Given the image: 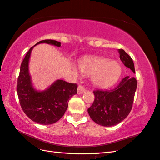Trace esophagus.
<instances>
[{"instance_id":"34e87169","label":"esophagus","mask_w":160,"mask_h":160,"mask_svg":"<svg viewBox=\"0 0 160 160\" xmlns=\"http://www.w3.org/2000/svg\"><path fill=\"white\" fill-rule=\"evenodd\" d=\"M86 92L85 87L82 85H79L78 87V93H83Z\"/></svg>"}]
</instances>
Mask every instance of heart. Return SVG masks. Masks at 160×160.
Wrapping results in <instances>:
<instances>
[{
  "label": "heart",
  "instance_id": "heart-1",
  "mask_svg": "<svg viewBox=\"0 0 160 160\" xmlns=\"http://www.w3.org/2000/svg\"><path fill=\"white\" fill-rule=\"evenodd\" d=\"M80 71L93 75L92 82L96 86L105 87L114 84L121 75V67L116 61L102 58H85L79 62Z\"/></svg>",
  "mask_w": 160,
  "mask_h": 160
}]
</instances>
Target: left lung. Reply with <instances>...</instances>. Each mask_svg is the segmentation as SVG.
I'll return each instance as SVG.
<instances>
[{
	"label": "left lung",
	"instance_id": "1",
	"mask_svg": "<svg viewBox=\"0 0 160 160\" xmlns=\"http://www.w3.org/2000/svg\"><path fill=\"white\" fill-rule=\"evenodd\" d=\"M121 62L135 73L132 59L123 49H118ZM137 82L134 77L126 76L114 89L93 91L94 101L87 109L92 119L102 126L110 127L121 123L132 108Z\"/></svg>",
	"mask_w": 160,
	"mask_h": 160
}]
</instances>
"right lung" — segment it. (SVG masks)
<instances>
[{
	"label": "right lung",
	"instance_id": "1",
	"mask_svg": "<svg viewBox=\"0 0 160 160\" xmlns=\"http://www.w3.org/2000/svg\"><path fill=\"white\" fill-rule=\"evenodd\" d=\"M41 43L61 46L60 42L52 39L40 41L37 44ZM34 46L28 51L21 64L17 85V94L22 109L31 120L42 125H50L63 117L69 98L77 93L78 84L58 80L43 92L34 89L28 72V62Z\"/></svg>",
	"mask_w": 160,
	"mask_h": 160
}]
</instances>
